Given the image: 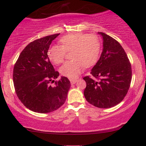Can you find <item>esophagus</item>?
Here are the masks:
<instances>
[{
    "mask_svg": "<svg viewBox=\"0 0 146 146\" xmlns=\"http://www.w3.org/2000/svg\"><path fill=\"white\" fill-rule=\"evenodd\" d=\"M76 82H77V80H76V79H71L70 80L71 84H76Z\"/></svg>",
    "mask_w": 146,
    "mask_h": 146,
    "instance_id": "1",
    "label": "esophagus"
}]
</instances>
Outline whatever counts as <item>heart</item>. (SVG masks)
<instances>
[{
  "mask_svg": "<svg viewBox=\"0 0 146 146\" xmlns=\"http://www.w3.org/2000/svg\"><path fill=\"white\" fill-rule=\"evenodd\" d=\"M61 46H53L48 51L50 60L56 64L64 61L68 52H71L73 60L60 68V72L69 78H76L84 68L91 67L98 60L101 42L96 35L77 33L64 36L60 39Z\"/></svg>",
  "mask_w": 146,
  "mask_h": 146,
  "instance_id": "obj_1",
  "label": "heart"
}]
</instances>
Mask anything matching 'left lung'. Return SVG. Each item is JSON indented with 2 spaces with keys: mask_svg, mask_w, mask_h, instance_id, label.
Wrapping results in <instances>:
<instances>
[{
  "mask_svg": "<svg viewBox=\"0 0 146 146\" xmlns=\"http://www.w3.org/2000/svg\"><path fill=\"white\" fill-rule=\"evenodd\" d=\"M98 34L103 37V51L91 76L83 78L86 82L84 95L90 104L110 108L126 96L131 81V66L118 42L104 33Z\"/></svg>",
  "mask_w": 146,
  "mask_h": 146,
  "instance_id": "8db88e82",
  "label": "left lung"
}]
</instances>
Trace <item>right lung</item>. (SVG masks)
<instances>
[{"instance_id":"right-lung-1","label":"right lung","mask_w":146,"mask_h":146,"mask_svg":"<svg viewBox=\"0 0 146 146\" xmlns=\"http://www.w3.org/2000/svg\"><path fill=\"white\" fill-rule=\"evenodd\" d=\"M60 34L31 42L21 52L13 69L15 92L24 106L35 112L56 110L64 104L70 82L59 76L48 57L50 45ZM55 82L52 87L50 84Z\"/></svg>"}]
</instances>
